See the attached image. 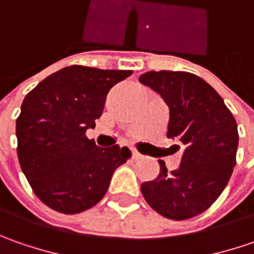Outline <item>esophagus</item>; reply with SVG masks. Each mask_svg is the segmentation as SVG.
I'll use <instances>...</instances> for the list:
<instances>
[{
	"label": "esophagus",
	"instance_id": "obj_1",
	"mask_svg": "<svg viewBox=\"0 0 254 254\" xmlns=\"http://www.w3.org/2000/svg\"><path fill=\"white\" fill-rule=\"evenodd\" d=\"M131 155H132V158H134V160H140V158L142 157L141 154H140V152H137L135 150H132Z\"/></svg>",
	"mask_w": 254,
	"mask_h": 254
}]
</instances>
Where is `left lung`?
I'll list each match as a JSON object with an SVG mask.
<instances>
[{"instance_id":"obj_1","label":"left lung","mask_w":254,"mask_h":254,"mask_svg":"<svg viewBox=\"0 0 254 254\" xmlns=\"http://www.w3.org/2000/svg\"><path fill=\"white\" fill-rule=\"evenodd\" d=\"M138 80L167 103V137L184 147L178 170L168 172L160 160V174L142 182V195L168 219L193 218L208 209L229 182L239 144L236 120L218 92L196 74L151 70Z\"/></svg>"}]
</instances>
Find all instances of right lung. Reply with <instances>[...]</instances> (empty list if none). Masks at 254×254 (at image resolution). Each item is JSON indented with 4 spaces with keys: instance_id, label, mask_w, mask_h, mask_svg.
<instances>
[{
    "instance_id": "right-lung-1",
    "label": "right lung",
    "mask_w": 254,
    "mask_h": 254,
    "mask_svg": "<svg viewBox=\"0 0 254 254\" xmlns=\"http://www.w3.org/2000/svg\"><path fill=\"white\" fill-rule=\"evenodd\" d=\"M131 70L67 66L25 96L16 119L18 160L35 195L54 210L73 215L94 206L127 147L102 148L86 137L100 119L106 96Z\"/></svg>"
}]
</instances>
